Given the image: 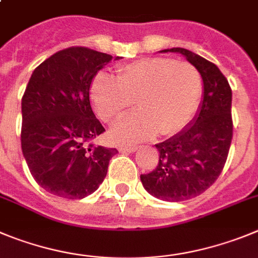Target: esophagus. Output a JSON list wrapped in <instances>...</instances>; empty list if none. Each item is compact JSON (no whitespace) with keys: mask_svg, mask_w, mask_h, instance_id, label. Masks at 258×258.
I'll return each instance as SVG.
<instances>
[{"mask_svg":"<svg viewBox=\"0 0 258 258\" xmlns=\"http://www.w3.org/2000/svg\"><path fill=\"white\" fill-rule=\"evenodd\" d=\"M138 150V146H120L119 152L122 153H132Z\"/></svg>","mask_w":258,"mask_h":258,"instance_id":"34e87169","label":"esophagus"}]
</instances>
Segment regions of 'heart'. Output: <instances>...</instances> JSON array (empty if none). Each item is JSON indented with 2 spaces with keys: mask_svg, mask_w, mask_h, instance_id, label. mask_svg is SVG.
I'll return each mask as SVG.
<instances>
[{
  "mask_svg": "<svg viewBox=\"0 0 258 258\" xmlns=\"http://www.w3.org/2000/svg\"><path fill=\"white\" fill-rule=\"evenodd\" d=\"M97 115L106 122L126 114L138 105L140 112L119 120L112 130L115 143L130 144L159 135L182 131L198 110L202 77L187 61L169 57H146L123 64L115 80L97 73L90 89Z\"/></svg>",
  "mask_w": 258,
  "mask_h": 258,
  "instance_id": "b5f03b06",
  "label": "heart"
}]
</instances>
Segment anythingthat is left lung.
Masks as SVG:
<instances>
[{
	"mask_svg": "<svg viewBox=\"0 0 258 258\" xmlns=\"http://www.w3.org/2000/svg\"><path fill=\"white\" fill-rule=\"evenodd\" d=\"M180 52L198 69L204 85L201 110L191 126L157 144L159 161L141 175L148 192L167 202H182L204 192L221 175L233 139L231 87L217 66L186 48Z\"/></svg>",
	"mask_w": 258,
	"mask_h": 258,
	"instance_id": "left-lung-1",
	"label": "left lung"
}]
</instances>
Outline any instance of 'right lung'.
<instances>
[{"label": "right lung", "mask_w": 258, "mask_h": 258, "mask_svg": "<svg viewBox=\"0 0 258 258\" xmlns=\"http://www.w3.org/2000/svg\"><path fill=\"white\" fill-rule=\"evenodd\" d=\"M112 57L72 46L41 62L28 82L22 97L23 155L37 184L54 196L82 199L92 194L118 153L95 145L105 128L90 104L92 78Z\"/></svg>", "instance_id": "1"}]
</instances>
